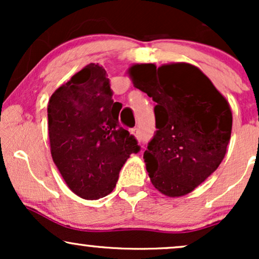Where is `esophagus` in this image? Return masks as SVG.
Segmentation results:
<instances>
[{
    "instance_id": "34e87169",
    "label": "esophagus",
    "mask_w": 259,
    "mask_h": 259,
    "mask_svg": "<svg viewBox=\"0 0 259 259\" xmlns=\"http://www.w3.org/2000/svg\"><path fill=\"white\" fill-rule=\"evenodd\" d=\"M132 134L135 136L136 139H140V132H139L138 127H134V129H132Z\"/></svg>"
}]
</instances>
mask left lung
<instances>
[{"mask_svg": "<svg viewBox=\"0 0 259 259\" xmlns=\"http://www.w3.org/2000/svg\"><path fill=\"white\" fill-rule=\"evenodd\" d=\"M134 86L156 102V134L144 153L152 185L169 197L190 194L224 158L233 114L227 99L195 65L135 64Z\"/></svg>", "mask_w": 259, "mask_h": 259, "instance_id": "left-lung-1", "label": "left lung"}]
</instances>
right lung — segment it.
I'll return each mask as SVG.
<instances>
[{
	"label": "right lung",
	"instance_id": "1",
	"mask_svg": "<svg viewBox=\"0 0 259 259\" xmlns=\"http://www.w3.org/2000/svg\"><path fill=\"white\" fill-rule=\"evenodd\" d=\"M106 70L90 63L52 94L47 107L52 159L65 184L85 200L111 194L119 171L140 146L119 125Z\"/></svg>",
	"mask_w": 259,
	"mask_h": 259
}]
</instances>
